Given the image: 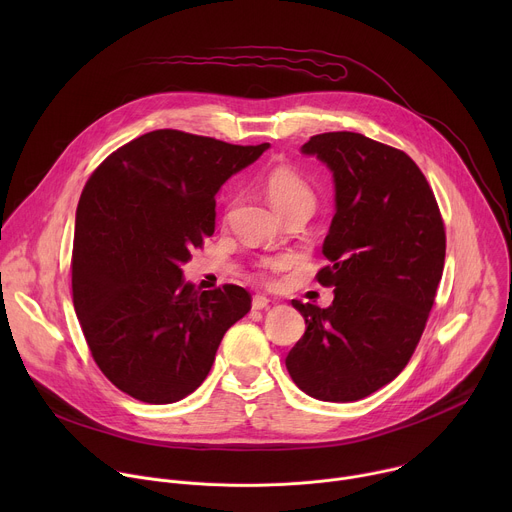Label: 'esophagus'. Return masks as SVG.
Wrapping results in <instances>:
<instances>
[{
    "label": "esophagus",
    "instance_id": "1",
    "mask_svg": "<svg viewBox=\"0 0 512 512\" xmlns=\"http://www.w3.org/2000/svg\"><path fill=\"white\" fill-rule=\"evenodd\" d=\"M269 308V300L265 296H253V310Z\"/></svg>",
    "mask_w": 512,
    "mask_h": 512
}]
</instances>
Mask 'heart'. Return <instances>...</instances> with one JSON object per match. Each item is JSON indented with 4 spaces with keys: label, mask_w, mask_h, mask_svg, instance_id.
<instances>
[{
    "label": "heart",
    "mask_w": 512,
    "mask_h": 512,
    "mask_svg": "<svg viewBox=\"0 0 512 512\" xmlns=\"http://www.w3.org/2000/svg\"><path fill=\"white\" fill-rule=\"evenodd\" d=\"M265 194L271 202V206L279 212L285 214L289 210L296 208H308L314 210L316 204V194L312 186L296 172L287 166H277L273 168L267 178H265ZM289 263V257H277L265 261V269H281Z\"/></svg>",
    "instance_id": "1"
}]
</instances>
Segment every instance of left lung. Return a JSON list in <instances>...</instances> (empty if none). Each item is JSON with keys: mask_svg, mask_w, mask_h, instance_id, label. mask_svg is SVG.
I'll list each match as a JSON object with an SVG mask.
<instances>
[{"mask_svg": "<svg viewBox=\"0 0 512 512\" xmlns=\"http://www.w3.org/2000/svg\"><path fill=\"white\" fill-rule=\"evenodd\" d=\"M334 182V216L318 273L334 287L328 308L291 300L306 332L285 367L310 397L350 403L389 385L409 362L446 259L435 196L417 164L352 131L310 137Z\"/></svg>", "mask_w": 512, "mask_h": 512, "instance_id": "8db88e82", "label": "left lung"}]
</instances>
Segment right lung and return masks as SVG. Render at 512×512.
I'll return each mask as SVG.
<instances>
[{"instance_id":"add662e5","label":"right lung","mask_w":512,"mask_h":512,"mask_svg":"<svg viewBox=\"0 0 512 512\" xmlns=\"http://www.w3.org/2000/svg\"><path fill=\"white\" fill-rule=\"evenodd\" d=\"M269 150L176 129L145 133L89 178L77 208L72 302L103 375L152 405L196 391L225 332L251 310L239 285L198 291L190 251L214 233V196Z\"/></svg>"}]
</instances>
